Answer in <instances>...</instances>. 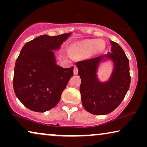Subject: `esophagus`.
I'll return each mask as SVG.
<instances>
[{
	"label": "esophagus",
	"instance_id": "34e87169",
	"mask_svg": "<svg viewBox=\"0 0 147 147\" xmlns=\"http://www.w3.org/2000/svg\"><path fill=\"white\" fill-rule=\"evenodd\" d=\"M74 74H75V75H76V74H78V68L77 66H75V67H74Z\"/></svg>",
	"mask_w": 147,
	"mask_h": 147
}]
</instances>
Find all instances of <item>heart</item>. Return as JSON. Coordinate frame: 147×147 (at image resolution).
I'll return each mask as SVG.
<instances>
[{"instance_id":"obj_1","label":"heart","mask_w":147,"mask_h":147,"mask_svg":"<svg viewBox=\"0 0 147 147\" xmlns=\"http://www.w3.org/2000/svg\"><path fill=\"white\" fill-rule=\"evenodd\" d=\"M104 44L102 42H99L97 40L85 41L82 43L74 44L69 47V52L72 54L80 53V52H88L92 51L96 47L98 51L104 49Z\"/></svg>"}]
</instances>
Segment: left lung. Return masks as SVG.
<instances>
[{
    "mask_svg": "<svg viewBox=\"0 0 147 147\" xmlns=\"http://www.w3.org/2000/svg\"><path fill=\"white\" fill-rule=\"evenodd\" d=\"M111 52L100 57L78 61V75L82 102L86 111L95 115H104L114 111L124 100L130 84L129 61L122 47L110 40ZM104 58L114 62L115 68L109 81L102 83L98 81L96 70Z\"/></svg>",
    "mask_w": 147,
    "mask_h": 147,
    "instance_id": "obj_1",
    "label": "left lung"
}]
</instances>
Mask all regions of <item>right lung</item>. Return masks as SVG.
I'll use <instances>...</instances> for the list:
<instances>
[{
	"label": "right lung",
	"instance_id": "obj_1",
	"mask_svg": "<svg viewBox=\"0 0 147 147\" xmlns=\"http://www.w3.org/2000/svg\"><path fill=\"white\" fill-rule=\"evenodd\" d=\"M71 33L57 36L43 35L23 46L15 63V93L22 104L32 111L44 112L55 107L74 76V67L63 68L55 63L53 50Z\"/></svg>",
	"mask_w": 147,
	"mask_h": 147
}]
</instances>
